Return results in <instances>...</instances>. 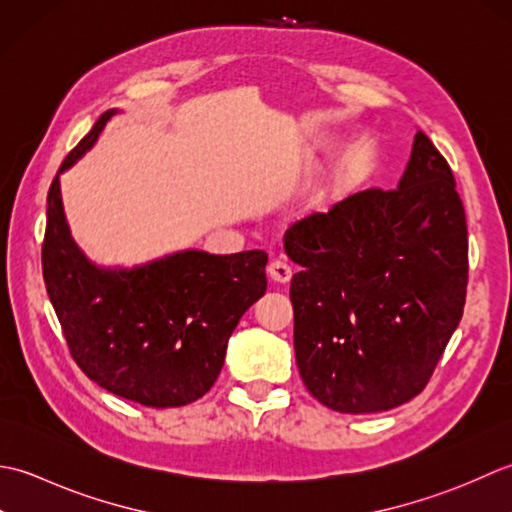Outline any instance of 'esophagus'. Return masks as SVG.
I'll return each mask as SVG.
<instances>
[{"mask_svg":"<svg viewBox=\"0 0 512 512\" xmlns=\"http://www.w3.org/2000/svg\"><path fill=\"white\" fill-rule=\"evenodd\" d=\"M267 274H269L271 280H274V283H289V280H291V267H289L287 260L274 258L269 263V267H267Z\"/></svg>","mask_w":512,"mask_h":512,"instance_id":"esophagus-1","label":"esophagus"}]
</instances>
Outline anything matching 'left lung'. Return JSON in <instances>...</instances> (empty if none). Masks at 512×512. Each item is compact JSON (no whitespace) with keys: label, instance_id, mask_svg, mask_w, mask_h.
Masks as SVG:
<instances>
[{"label":"left lung","instance_id":"obj_1","mask_svg":"<svg viewBox=\"0 0 512 512\" xmlns=\"http://www.w3.org/2000/svg\"><path fill=\"white\" fill-rule=\"evenodd\" d=\"M300 378L331 411L413 400L462 320L466 216L453 172L422 130L395 190L347 196L285 232Z\"/></svg>","mask_w":512,"mask_h":512}]
</instances>
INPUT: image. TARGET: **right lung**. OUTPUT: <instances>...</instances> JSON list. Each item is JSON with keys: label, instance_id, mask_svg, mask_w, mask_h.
Listing matches in <instances>:
<instances>
[{"label": "right lung", "instance_id": "right-lung-1", "mask_svg": "<svg viewBox=\"0 0 512 512\" xmlns=\"http://www.w3.org/2000/svg\"><path fill=\"white\" fill-rule=\"evenodd\" d=\"M114 114L117 108L101 114L50 185L41 265L81 371L119 398L170 409L212 389L229 336L267 291V254L181 249L134 267L92 263L70 234L61 174L97 143Z\"/></svg>", "mask_w": 512, "mask_h": 512}]
</instances>
